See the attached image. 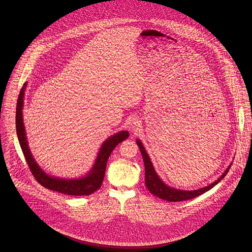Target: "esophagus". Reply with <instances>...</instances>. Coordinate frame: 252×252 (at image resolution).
<instances>
[{"label":"esophagus","instance_id":"34e87169","mask_svg":"<svg viewBox=\"0 0 252 252\" xmlns=\"http://www.w3.org/2000/svg\"><path fill=\"white\" fill-rule=\"evenodd\" d=\"M140 127H141V122L139 121V119L134 118V119H132V120L130 121V123H129V129H130L131 131H138Z\"/></svg>","mask_w":252,"mask_h":252}]
</instances>
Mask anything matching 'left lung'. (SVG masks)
<instances>
[{
	"instance_id": "obj_1",
	"label": "left lung",
	"mask_w": 252,
	"mask_h": 252,
	"mask_svg": "<svg viewBox=\"0 0 252 252\" xmlns=\"http://www.w3.org/2000/svg\"><path fill=\"white\" fill-rule=\"evenodd\" d=\"M137 144L139 145V148L142 152L143 159H144V168H145L144 181H145V185H146L147 189L154 196H156L162 200L169 201V202L185 201V200L193 199L195 197H198V196L204 194L205 192L211 190L214 186H216L220 180L224 179V177L227 175V173L231 167V166H229L226 169V171L220 176V178L218 180L214 181L213 183H211L208 186L202 187L197 190H180V189H177V188L167 185L163 180L159 178V176L157 175V173L155 172V170L153 168L150 158H149L144 145L142 144V142L140 140H137Z\"/></svg>"
}]
</instances>
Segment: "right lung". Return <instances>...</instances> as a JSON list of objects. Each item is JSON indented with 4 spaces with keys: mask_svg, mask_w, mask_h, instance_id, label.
<instances>
[{
    "mask_svg": "<svg viewBox=\"0 0 252 252\" xmlns=\"http://www.w3.org/2000/svg\"><path fill=\"white\" fill-rule=\"evenodd\" d=\"M27 86V82L24 83L23 87L20 90L17 106H16V134L23 151L24 157L28 166L35 177L36 181L44 186L47 189L64 193L66 195L72 196H88L95 191H97L104 180V177L106 174V167L108 162V157L111 154L112 150L119 143L125 141L129 137L128 131H120L107 139L100 148L95 163L92 169L86 174L84 177L79 179H62L59 177H54L47 175L36 163L34 156L31 153L29 148L25 127L23 123V116H22V108L24 104V94L25 89Z\"/></svg>",
    "mask_w": 252,
    "mask_h": 252,
    "instance_id": "add662e5",
    "label": "right lung"
}]
</instances>
